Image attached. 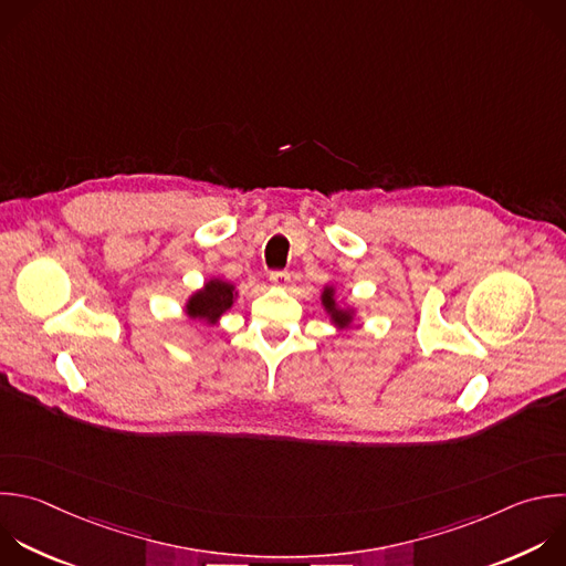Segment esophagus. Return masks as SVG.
<instances>
[{"instance_id":"34e87169","label":"esophagus","mask_w":566,"mask_h":566,"mask_svg":"<svg viewBox=\"0 0 566 566\" xmlns=\"http://www.w3.org/2000/svg\"><path fill=\"white\" fill-rule=\"evenodd\" d=\"M269 280H271V284H275V286H286V284L291 282V273H286V271H271V273H269Z\"/></svg>"}]
</instances>
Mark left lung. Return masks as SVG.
Wrapping results in <instances>:
<instances>
[{"label":"left lung","instance_id":"1","mask_svg":"<svg viewBox=\"0 0 566 566\" xmlns=\"http://www.w3.org/2000/svg\"><path fill=\"white\" fill-rule=\"evenodd\" d=\"M322 302H324L326 311L333 315L335 324H339V326H346V324L350 322L348 313H344V311H339V308L335 306V300H333V291H331V289H326V291H324V295H322Z\"/></svg>","mask_w":566,"mask_h":566}]
</instances>
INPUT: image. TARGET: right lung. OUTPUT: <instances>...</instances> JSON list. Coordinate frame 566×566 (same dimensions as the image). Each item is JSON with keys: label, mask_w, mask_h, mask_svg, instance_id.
<instances>
[{"label": "right lung", "mask_w": 566, "mask_h": 566, "mask_svg": "<svg viewBox=\"0 0 566 566\" xmlns=\"http://www.w3.org/2000/svg\"><path fill=\"white\" fill-rule=\"evenodd\" d=\"M233 286L222 280H211L205 291L196 293L191 300H188V317H198L207 319L209 324H216L218 317L233 306Z\"/></svg>", "instance_id": "right-lung-1"}]
</instances>
